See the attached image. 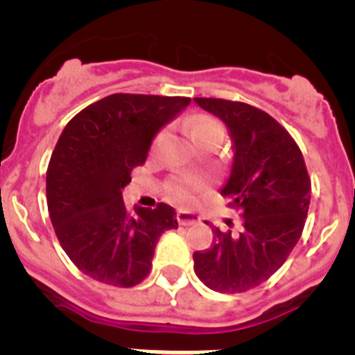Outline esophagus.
Returning a JSON list of instances; mask_svg holds the SVG:
<instances>
[{"instance_id": "esophagus-1", "label": "esophagus", "mask_w": 355, "mask_h": 355, "mask_svg": "<svg viewBox=\"0 0 355 355\" xmlns=\"http://www.w3.org/2000/svg\"><path fill=\"white\" fill-rule=\"evenodd\" d=\"M177 219L182 226H191L194 225V223L200 221V216H196L194 212H185V210H180V212L177 214Z\"/></svg>"}]
</instances>
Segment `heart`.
I'll return each instance as SVG.
<instances>
[{
    "label": "heart",
    "mask_w": 355,
    "mask_h": 355,
    "mask_svg": "<svg viewBox=\"0 0 355 355\" xmlns=\"http://www.w3.org/2000/svg\"><path fill=\"white\" fill-rule=\"evenodd\" d=\"M189 130V136L198 146L203 145L207 141H212V139H219L225 136V129L216 118L205 116V114H200V116H194L193 120L187 125ZM198 184L191 178H185V180L177 182L175 185H171V198L178 203H189L193 200V191L196 189Z\"/></svg>",
    "instance_id": "obj_1"
}]
</instances>
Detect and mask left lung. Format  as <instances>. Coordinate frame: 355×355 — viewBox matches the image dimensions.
<instances>
[{"mask_svg": "<svg viewBox=\"0 0 355 355\" xmlns=\"http://www.w3.org/2000/svg\"><path fill=\"white\" fill-rule=\"evenodd\" d=\"M194 102L228 129L233 159L221 194L242 214L237 235L216 228L210 249L194 251V272L216 292H245L269 279L301 239L311 182L297 143L270 114L244 102Z\"/></svg>", "mask_w": 355, "mask_h": 355, "instance_id": "8db88e82", "label": "left lung"}]
</instances>
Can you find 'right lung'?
<instances>
[{"mask_svg":"<svg viewBox=\"0 0 355 355\" xmlns=\"http://www.w3.org/2000/svg\"><path fill=\"white\" fill-rule=\"evenodd\" d=\"M191 104L187 97L114 94L76 114L47 168L51 223L81 272L113 286L148 276L159 237L177 230L173 207L123 205L122 189L141 166L159 130Z\"/></svg>","mask_w":355,"mask_h":355,"instance_id":"right-lung-1","label":"right lung"}]
</instances>
